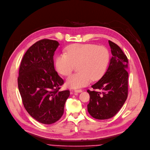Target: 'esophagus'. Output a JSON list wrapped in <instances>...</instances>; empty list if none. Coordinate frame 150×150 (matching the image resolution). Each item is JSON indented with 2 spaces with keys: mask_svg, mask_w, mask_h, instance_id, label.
Returning <instances> with one entry per match:
<instances>
[{
  "mask_svg": "<svg viewBox=\"0 0 150 150\" xmlns=\"http://www.w3.org/2000/svg\"><path fill=\"white\" fill-rule=\"evenodd\" d=\"M74 92H76V93H81V92H82V90H81V89L75 90Z\"/></svg>",
  "mask_w": 150,
  "mask_h": 150,
  "instance_id": "obj_1",
  "label": "esophagus"
}]
</instances>
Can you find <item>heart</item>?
Returning a JSON list of instances; mask_svg holds the SVG:
<instances>
[{"label": "heart", "mask_w": 150, "mask_h": 150, "mask_svg": "<svg viewBox=\"0 0 150 150\" xmlns=\"http://www.w3.org/2000/svg\"><path fill=\"white\" fill-rule=\"evenodd\" d=\"M67 53L59 54L56 59L58 73L67 76L71 74L75 65L79 71L69 76L66 81L67 87L79 88L90 81L100 79L106 71L110 55L104 46L95 44H73L67 48Z\"/></svg>", "instance_id": "1"}]
</instances>
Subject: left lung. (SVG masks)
I'll return each mask as SVG.
<instances>
[{
  "instance_id": "left-lung-1",
  "label": "left lung",
  "mask_w": 150,
  "mask_h": 150,
  "mask_svg": "<svg viewBox=\"0 0 150 150\" xmlns=\"http://www.w3.org/2000/svg\"><path fill=\"white\" fill-rule=\"evenodd\" d=\"M108 42L112 55L109 67L100 80L91 86L94 90L102 91L87 90L90 97L88 111L93 117L99 120L115 116L128 97L127 57L117 44L110 40Z\"/></svg>"
}]
</instances>
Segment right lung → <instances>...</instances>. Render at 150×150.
<instances>
[{"label": "right lung", "instance_id": "right-lung-1", "mask_svg": "<svg viewBox=\"0 0 150 150\" xmlns=\"http://www.w3.org/2000/svg\"><path fill=\"white\" fill-rule=\"evenodd\" d=\"M59 43L42 39L24 54L17 78L19 90L25 110L43 124L59 120L64 112L69 91H59L64 81L54 69L53 56Z\"/></svg>", "mask_w": 150, "mask_h": 150}]
</instances>
